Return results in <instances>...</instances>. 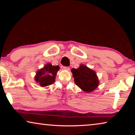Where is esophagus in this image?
Masks as SVG:
<instances>
[{
	"mask_svg": "<svg viewBox=\"0 0 135 135\" xmlns=\"http://www.w3.org/2000/svg\"><path fill=\"white\" fill-rule=\"evenodd\" d=\"M63 68H64V70H67V71H68V70H70V67H64Z\"/></svg>",
	"mask_w": 135,
	"mask_h": 135,
	"instance_id": "esophagus-1",
	"label": "esophagus"
}]
</instances>
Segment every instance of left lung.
<instances>
[{
    "label": "left lung",
    "instance_id": "left-lung-1",
    "mask_svg": "<svg viewBox=\"0 0 135 135\" xmlns=\"http://www.w3.org/2000/svg\"><path fill=\"white\" fill-rule=\"evenodd\" d=\"M71 71L75 83L84 92L90 93L98 88L99 81L95 71L83 64L77 69L72 68Z\"/></svg>",
    "mask_w": 135,
    "mask_h": 135
}]
</instances>
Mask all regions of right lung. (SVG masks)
I'll use <instances>...</instances> for the list:
<instances>
[{
  "label": "right lung",
  "mask_w": 135,
  "mask_h": 135,
  "mask_svg": "<svg viewBox=\"0 0 135 135\" xmlns=\"http://www.w3.org/2000/svg\"><path fill=\"white\" fill-rule=\"evenodd\" d=\"M59 70L58 65L54 66L48 63L38 70L35 77V81L41 87H45L53 84L55 81L56 75Z\"/></svg>",
  "instance_id": "right-lung-1"
}]
</instances>
